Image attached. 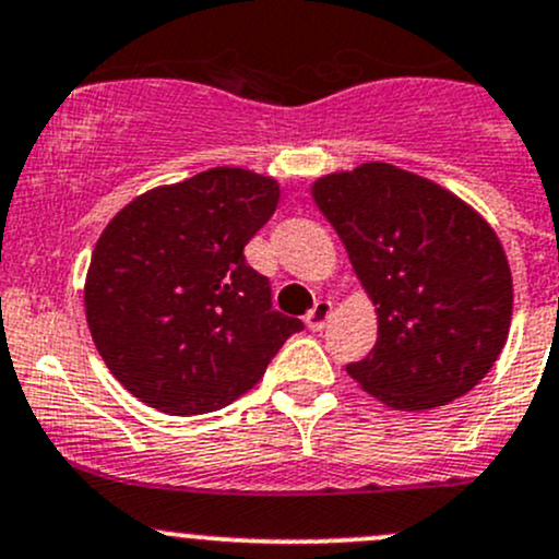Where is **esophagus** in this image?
<instances>
[{"label": "esophagus", "mask_w": 559, "mask_h": 559, "mask_svg": "<svg viewBox=\"0 0 559 559\" xmlns=\"http://www.w3.org/2000/svg\"><path fill=\"white\" fill-rule=\"evenodd\" d=\"M331 314H333V304L331 301H318V304H314L312 312L307 314V325L312 328V331H322V328H325V322L331 320Z\"/></svg>", "instance_id": "34e87169"}]
</instances>
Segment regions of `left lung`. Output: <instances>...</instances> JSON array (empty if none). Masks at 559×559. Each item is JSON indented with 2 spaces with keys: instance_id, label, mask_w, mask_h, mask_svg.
Returning a JSON list of instances; mask_svg holds the SVG:
<instances>
[{
  "instance_id": "8db88e82",
  "label": "left lung",
  "mask_w": 559,
  "mask_h": 559,
  "mask_svg": "<svg viewBox=\"0 0 559 559\" xmlns=\"http://www.w3.org/2000/svg\"><path fill=\"white\" fill-rule=\"evenodd\" d=\"M320 212L377 304V344L347 373L401 412L444 406L485 379L509 338L511 272L465 201L390 164L320 177Z\"/></svg>"
}]
</instances>
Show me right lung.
Wrapping results in <instances>:
<instances>
[{"instance_id": "1", "label": "right lung", "mask_w": 559, "mask_h": 559, "mask_svg": "<svg viewBox=\"0 0 559 559\" xmlns=\"http://www.w3.org/2000/svg\"><path fill=\"white\" fill-rule=\"evenodd\" d=\"M280 201L272 177L215 166L136 195L109 221L85 277V318L109 371L142 404L175 417L245 395L298 318L245 245Z\"/></svg>"}]
</instances>
